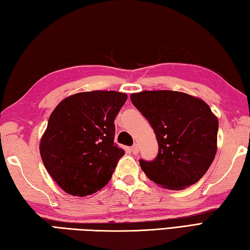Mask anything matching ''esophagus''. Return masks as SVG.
Returning <instances> with one entry per match:
<instances>
[{
    "label": "esophagus",
    "mask_w": 250,
    "mask_h": 250,
    "mask_svg": "<svg viewBox=\"0 0 250 250\" xmlns=\"http://www.w3.org/2000/svg\"><path fill=\"white\" fill-rule=\"evenodd\" d=\"M131 152H133L134 154H137L139 152V147L138 145H134L133 147H131Z\"/></svg>",
    "instance_id": "1"
}]
</instances>
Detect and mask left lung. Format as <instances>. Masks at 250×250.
<instances>
[{
    "label": "left lung",
    "mask_w": 250,
    "mask_h": 250,
    "mask_svg": "<svg viewBox=\"0 0 250 250\" xmlns=\"http://www.w3.org/2000/svg\"><path fill=\"white\" fill-rule=\"evenodd\" d=\"M157 136L153 161L139 160L150 180L167 189H184L208 171L216 153L219 122L197 97L171 90L141 91L130 96Z\"/></svg>",
    "instance_id": "obj_1"
}]
</instances>
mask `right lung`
Masks as SVG:
<instances>
[{
    "label": "right lung",
    "instance_id": "right-lung-1",
    "mask_svg": "<svg viewBox=\"0 0 250 250\" xmlns=\"http://www.w3.org/2000/svg\"><path fill=\"white\" fill-rule=\"evenodd\" d=\"M126 100V93L117 91L79 92L52 112L40 154L51 177L68 195H92L111 180L125 154L114 144V120Z\"/></svg>",
    "mask_w": 250,
    "mask_h": 250
}]
</instances>
